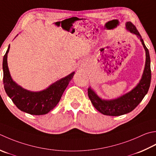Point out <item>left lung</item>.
Wrapping results in <instances>:
<instances>
[{"mask_svg":"<svg viewBox=\"0 0 156 156\" xmlns=\"http://www.w3.org/2000/svg\"><path fill=\"white\" fill-rule=\"evenodd\" d=\"M126 26L130 32L135 34L141 38V41L144 47L146 53L145 67L142 78L138 85L130 92L117 99L111 101L101 100L94 93L93 90L90 89V88H88V95L93 106L99 112L106 115L118 116V115L126 114L132 112L144 98L145 94L148 92L149 87H150L151 72L150 67V57H149L148 48L146 47L144 41L135 26L132 22L129 21L126 23Z\"/></svg>","mask_w":156,"mask_h":156,"instance_id":"1","label":"left lung"}]
</instances>
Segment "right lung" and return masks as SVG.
Returning <instances> with one entry per match:
<instances>
[{
  "instance_id": "right-lung-1",
  "label": "right lung",
  "mask_w": 156,
  "mask_h": 156,
  "mask_svg": "<svg viewBox=\"0 0 156 156\" xmlns=\"http://www.w3.org/2000/svg\"><path fill=\"white\" fill-rule=\"evenodd\" d=\"M10 45L3 57V84L6 93L21 111L31 115H44L52 110L60 101L64 90L72 80L74 72L61 79L40 92H31L21 88L13 81L7 66V54Z\"/></svg>"
}]
</instances>
